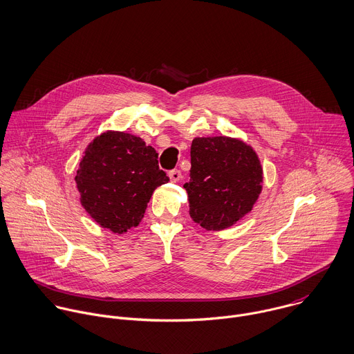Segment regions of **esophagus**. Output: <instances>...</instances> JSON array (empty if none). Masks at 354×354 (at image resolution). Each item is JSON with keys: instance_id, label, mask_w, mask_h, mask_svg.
<instances>
[{"instance_id": "esophagus-1", "label": "esophagus", "mask_w": 354, "mask_h": 354, "mask_svg": "<svg viewBox=\"0 0 354 354\" xmlns=\"http://www.w3.org/2000/svg\"><path fill=\"white\" fill-rule=\"evenodd\" d=\"M169 178L171 183H178L181 180V171L174 169V170H170L169 171Z\"/></svg>"}]
</instances>
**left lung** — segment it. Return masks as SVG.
<instances>
[{
	"mask_svg": "<svg viewBox=\"0 0 354 354\" xmlns=\"http://www.w3.org/2000/svg\"><path fill=\"white\" fill-rule=\"evenodd\" d=\"M261 183L263 167L250 145L225 136L194 138L189 181L184 188L189 216L205 230H225L246 216Z\"/></svg>",
	"mask_w": 354,
	"mask_h": 354,
	"instance_id": "obj_1",
	"label": "left lung"
}]
</instances>
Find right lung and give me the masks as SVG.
I'll use <instances>...</instances> for the list:
<instances>
[{"label": "right lung", "instance_id": "obj_1", "mask_svg": "<svg viewBox=\"0 0 354 354\" xmlns=\"http://www.w3.org/2000/svg\"><path fill=\"white\" fill-rule=\"evenodd\" d=\"M75 180L86 212L101 227L123 234L140 224L153 191L169 177L156 151L140 137L106 131L86 148Z\"/></svg>", "mask_w": 354, "mask_h": 354}]
</instances>
